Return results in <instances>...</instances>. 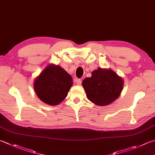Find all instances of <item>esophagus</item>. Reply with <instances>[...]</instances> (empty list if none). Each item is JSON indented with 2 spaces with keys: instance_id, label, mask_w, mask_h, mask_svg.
I'll return each instance as SVG.
<instances>
[{
  "instance_id": "obj_1",
  "label": "esophagus",
  "mask_w": 155,
  "mask_h": 155,
  "mask_svg": "<svg viewBox=\"0 0 155 155\" xmlns=\"http://www.w3.org/2000/svg\"><path fill=\"white\" fill-rule=\"evenodd\" d=\"M75 82L78 85H81V80H80V79H76V80H75Z\"/></svg>"
}]
</instances>
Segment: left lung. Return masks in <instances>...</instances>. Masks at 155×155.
Returning a JSON list of instances; mask_svg holds the SVG:
<instances>
[{"instance_id": "8db88e82", "label": "left lung", "mask_w": 155, "mask_h": 155, "mask_svg": "<svg viewBox=\"0 0 155 155\" xmlns=\"http://www.w3.org/2000/svg\"><path fill=\"white\" fill-rule=\"evenodd\" d=\"M86 96L98 106L112 103L121 94L124 80L111 69L98 68L82 81Z\"/></svg>"}]
</instances>
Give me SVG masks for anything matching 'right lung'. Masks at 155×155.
<instances>
[{"label":"right lung","instance_id":"obj_1","mask_svg":"<svg viewBox=\"0 0 155 155\" xmlns=\"http://www.w3.org/2000/svg\"><path fill=\"white\" fill-rule=\"evenodd\" d=\"M72 85L71 75L60 66L51 64L35 79L34 88L44 103L57 105L66 98Z\"/></svg>","mask_w":155,"mask_h":155}]
</instances>
